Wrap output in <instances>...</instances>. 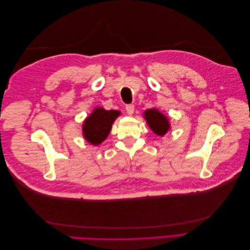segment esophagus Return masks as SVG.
Segmentation results:
<instances>
[{"label": "esophagus", "mask_w": 250, "mask_h": 250, "mask_svg": "<svg viewBox=\"0 0 250 250\" xmlns=\"http://www.w3.org/2000/svg\"><path fill=\"white\" fill-rule=\"evenodd\" d=\"M125 109H126L128 115H132L133 111H134V105L133 104H127L125 106Z\"/></svg>", "instance_id": "obj_1"}]
</instances>
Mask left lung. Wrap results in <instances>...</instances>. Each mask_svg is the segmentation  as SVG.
<instances>
[{
  "label": "left lung",
  "instance_id": "obj_1",
  "mask_svg": "<svg viewBox=\"0 0 250 250\" xmlns=\"http://www.w3.org/2000/svg\"><path fill=\"white\" fill-rule=\"evenodd\" d=\"M145 119L147 121V124L151 129L153 130L157 135H165L167 133L170 128V124L168 118L164 116L162 112L158 111L157 109L151 108L145 111Z\"/></svg>",
  "mask_w": 250,
  "mask_h": 250
}]
</instances>
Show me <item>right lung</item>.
<instances>
[{
    "instance_id": "1",
    "label": "right lung",
    "mask_w": 250,
    "mask_h": 250,
    "mask_svg": "<svg viewBox=\"0 0 250 250\" xmlns=\"http://www.w3.org/2000/svg\"><path fill=\"white\" fill-rule=\"evenodd\" d=\"M118 116H120L118 110H105L102 107H97L82 126L85 140L93 145H99L107 138L111 125Z\"/></svg>"
}]
</instances>
